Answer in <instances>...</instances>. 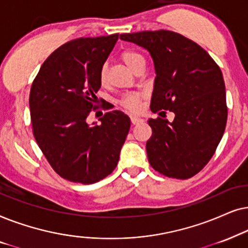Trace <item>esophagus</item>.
I'll return each mask as SVG.
<instances>
[{
	"label": "esophagus",
	"instance_id": "34e87169",
	"mask_svg": "<svg viewBox=\"0 0 248 248\" xmlns=\"http://www.w3.org/2000/svg\"><path fill=\"white\" fill-rule=\"evenodd\" d=\"M130 120H131V124H141V122H144L143 119L135 117V115H131Z\"/></svg>",
	"mask_w": 248,
	"mask_h": 248
}]
</instances>
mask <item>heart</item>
<instances>
[{"instance_id":"obj_1","label":"heart","mask_w":248,"mask_h":248,"mask_svg":"<svg viewBox=\"0 0 248 248\" xmlns=\"http://www.w3.org/2000/svg\"><path fill=\"white\" fill-rule=\"evenodd\" d=\"M120 59L121 61L133 71L136 70L140 65L145 64V59L143 55H141L140 52L134 51V49H130V48H127L124 49V51H122L120 54ZM98 80H100L101 85L107 84L108 81L107 65H103V67L100 69V72H98ZM141 97H143V95L140 93H127L121 97L120 104L128 111L137 112L140 111V108L141 107V103H140Z\"/></svg>"}]
</instances>
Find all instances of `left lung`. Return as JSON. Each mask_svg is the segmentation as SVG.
<instances>
[{
    "instance_id": "obj_1",
    "label": "left lung",
    "mask_w": 248,
    "mask_h": 248,
    "mask_svg": "<svg viewBox=\"0 0 248 248\" xmlns=\"http://www.w3.org/2000/svg\"><path fill=\"white\" fill-rule=\"evenodd\" d=\"M150 52L155 77L151 111L172 122L150 119L148 162L169 178L188 179L213 156L226 129V87L219 65L195 42L170 31L120 35Z\"/></svg>"
}]
</instances>
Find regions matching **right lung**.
Returning <instances> with one entry per match:
<instances>
[{
    "mask_svg": "<svg viewBox=\"0 0 248 248\" xmlns=\"http://www.w3.org/2000/svg\"><path fill=\"white\" fill-rule=\"evenodd\" d=\"M118 38L113 34L65 43L46 59L32 81L34 137L53 170L72 183L90 185L108 176L129 131V117L118 110L107 112L101 124H87L91 111L98 108V72Z\"/></svg>",
    "mask_w": 248,
    "mask_h": 248,
    "instance_id": "obj_1",
    "label": "right lung"
}]
</instances>
